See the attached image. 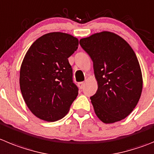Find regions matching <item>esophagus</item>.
Returning <instances> with one entry per match:
<instances>
[{
	"instance_id": "34e87169",
	"label": "esophagus",
	"mask_w": 154,
	"mask_h": 154,
	"mask_svg": "<svg viewBox=\"0 0 154 154\" xmlns=\"http://www.w3.org/2000/svg\"><path fill=\"white\" fill-rule=\"evenodd\" d=\"M79 87L80 89H82L85 86V82H79Z\"/></svg>"
}]
</instances>
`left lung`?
<instances>
[{
    "instance_id": "obj_1",
    "label": "left lung",
    "mask_w": 154,
    "mask_h": 154,
    "mask_svg": "<svg viewBox=\"0 0 154 154\" xmlns=\"http://www.w3.org/2000/svg\"><path fill=\"white\" fill-rule=\"evenodd\" d=\"M93 62L98 82L90 97L94 112L105 124L121 121L132 112L141 95L143 80L139 62L121 36L104 31L80 39Z\"/></svg>"
}]
</instances>
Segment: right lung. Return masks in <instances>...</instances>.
Listing matches in <instances>:
<instances>
[{"label":"right lung","instance_id":"1","mask_svg":"<svg viewBox=\"0 0 154 154\" xmlns=\"http://www.w3.org/2000/svg\"><path fill=\"white\" fill-rule=\"evenodd\" d=\"M78 46L77 38L53 32L40 36L26 52L20 86L27 107L39 119L53 122L63 118L78 95L68 60Z\"/></svg>","mask_w":154,"mask_h":154}]
</instances>
